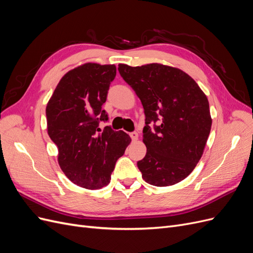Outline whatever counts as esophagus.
Segmentation results:
<instances>
[{
	"label": "esophagus",
	"mask_w": 253,
	"mask_h": 253,
	"mask_svg": "<svg viewBox=\"0 0 253 253\" xmlns=\"http://www.w3.org/2000/svg\"><path fill=\"white\" fill-rule=\"evenodd\" d=\"M129 137H131L132 140H137V139H138V133H136V132L129 133Z\"/></svg>",
	"instance_id": "34e87169"
}]
</instances>
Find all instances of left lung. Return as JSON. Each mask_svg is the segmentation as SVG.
Returning a JSON list of instances; mask_svg holds the SVG:
<instances>
[{"instance_id": "obj_1", "label": "left lung", "mask_w": 253, "mask_h": 253, "mask_svg": "<svg viewBox=\"0 0 253 253\" xmlns=\"http://www.w3.org/2000/svg\"><path fill=\"white\" fill-rule=\"evenodd\" d=\"M118 71L142 103L144 158L137 163L150 185L167 187L185 179L204 153L212 119L198 84L179 68L159 63L119 64ZM151 123H157L152 130Z\"/></svg>"}]
</instances>
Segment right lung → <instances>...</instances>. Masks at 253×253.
I'll use <instances>...</instances> for the list:
<instances>
[{
  "label": "right lung",
  "mask_w": 253,
  "mask_h": 253,
  "mask_svg": "<svg viewBox=\"0 0 253 253\" xmlns=\"http://www.w3.org/2000/svg\"><path fill=\"white\" fill-rule=\"evenodd\" d=\"M115 76L114 64H82L61 78L46 106L47 133L58 148L61 170L89 190L109 185L117 159L131 142L124 131L99 127L109 119L102 104Z\"/></svg>",
  "instance_id": "1"
}]
</instances>
